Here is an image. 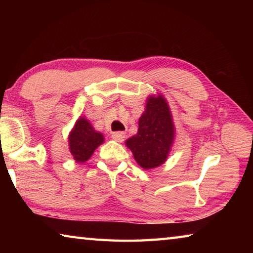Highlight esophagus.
<instances>
[{"mask_svg": "<svg viewBox=\"0 0 253 253\" xmlns=\"http://www.w3.org/2000/svg\"><path fill=\"white\" fill-rule=\"evenodd\" d=\"M125 136L126 135H125V132H124V131H115V132H113V135H111L113 139H115L118 143L124 142V139H125Z\"/></svg>", "mask_w": 253, "mask_h": 253, "instance_id": "34e87169", "label": "esophagus"}]
</instances>
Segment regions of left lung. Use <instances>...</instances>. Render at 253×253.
I'll return each mask as SVG.
<instances>
[{
  "label": "left lung",
  "mask_w": 253,
  "mask_h": 253,
  "mask_svg": "<svg viewBox=\"0 0 253 253\" xmlns=\"http://www.w3.org/2000/svg\"><path fill=\"white\" fill-rule=\"evenodd\" d=\"M138 126L137 134L125 142L137 164L144 169L164 164L175 138L172 114L164 97L158 95L147 98Z\"/></svg>",
  "instance_id": "1"
}]
</instances>
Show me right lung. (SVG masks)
Here are the masks:
<instances>
[{
    "instance_id": "1",
    "label": "right lung",
    "mask_w": 253,
    "mask_h": 253,
    "mask_svg": "<svg viewBox=\"0 0 253 253\" xmlns=\"http://www.w3.org/2000/svg\"><path fill=\"white\" fill-rule=\"evenodd\" d=\"M105 137L101 132L95 130L90 122L80 117L76 122L69 134V149L77 163H84L95 152V149L104 143Z\"/></svg>"
}]
</instances>
